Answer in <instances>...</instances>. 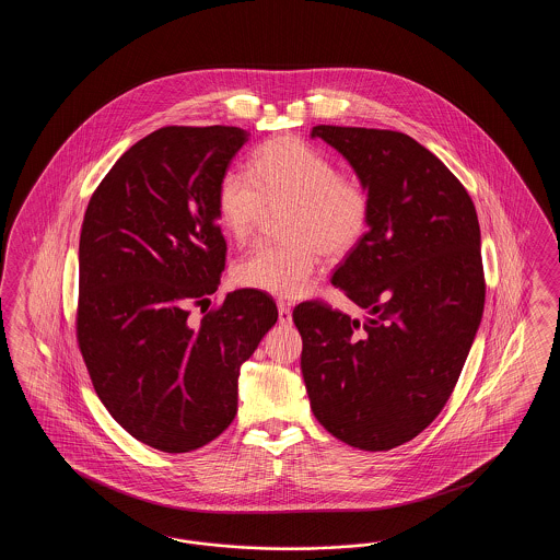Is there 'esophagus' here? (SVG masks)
<instances>
[{
    "instance_id": "esophagus-1",
    "label": "esophagus",
    "mask_w": 560,
    "mask_h": 560,
    "mask_svg": "<svg viewBox=\"0 0 560 560\" xmlns=\"http://www.w3.org/2000/svg\"><path fill=\"white\" fill-rule=\"evenodd\" d=\"M277 308H279V323L281 325H290L292 323V306L283 300L277 302Z\"/></svg>"
}]
</instances>
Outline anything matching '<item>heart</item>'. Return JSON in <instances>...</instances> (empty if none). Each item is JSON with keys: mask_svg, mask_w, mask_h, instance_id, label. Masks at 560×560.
I'll return each instance as SVG.
<instances>
[{"mask_svg": "<svg viewBox=\"0 0 560 560\" xmlns=\"http://www.w3.org/2000/svg\"><path fill=\"white\" fill-rule=\"evenodd\" d=\"M218 215L235 241L249 240L268 210H281L288 243L258 245L233 268L235 281L268 295L298 298L308 290L320 252L336 260L370 229L372 203L357 180L308 142L279 136L252 158L249 172L229 170L218 185Z\"/></svg>", "mask_w": 560, "mask_h": 560, "instance_id": "heart-1", "label": "heart"}]
</instances>
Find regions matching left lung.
I'll list each match as a JSON object with an SVG mask.
<instances>
[{
  "label": "left lung",
  "mask_w": 560,
  "mask_h": 560,
  "mask_svg": "<svg viewBox=\"0 0 560 560\" xmlns=\"http://www.w3.org/2000/svg\"><path fill=\"white\" fill-rule=\"evenodd\" d=\"M352 165L372 218L331 283L368 308L350 319L311 300L293 308L302 375L320 427L386 452L441 413L485 306L475 203L447 165L407 133L315 126Z\"/></svg>",
  "instance_id": "left-lung-1"
}]
</instances>
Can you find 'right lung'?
I'll return each instance as SVG.
<instances>
[{"mask_svg": "<svg viewBox=\"0 0 560 560\" xmlns=\"http://www.w3.org/2000/svg\"><path fill=\"white\" fill-rule=\"evenodd\" d=\"M249 133L167 126L94 190L80 237L78 342L94 390L140 443L187 453L237 413L241 365L277 323L272 298L226 293L199 323L226 260L218 185Z\"/></svg>", "mask_w": 560, "mask_h": 560, "instance_id": "1", "label": "right lung"}]
</instances>
